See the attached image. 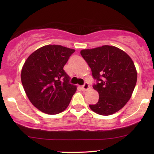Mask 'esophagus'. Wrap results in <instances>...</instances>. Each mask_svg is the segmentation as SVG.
<instances>
[{
	"label": "esophagus",
	"mask_w": 154,
	"mask_h": 154,
	"mask_svg": "<svg viewBox=\"0 0 154 154\" xmlns=\"http://www.w3.org/2000/svg\"><path fill=\"white\" fill-rule=\"evenodd\" d=\"M89 88H90L89 83H87V82H85L84 84L82 85V90L83 91H86V90H88V89H89Z\"/></svg>",
	"instance_id": "obj_1"
}]
</instances>
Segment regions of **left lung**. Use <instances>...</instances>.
<instances>
[{
	"mask_svg": "<svg viewBox=\"0 0 154 154\" xmlns=\"http://www.w3.org/2000/svg\"><path fill=\"white\" fill-rule=\"evenodd\" d=\"M81 55L92 70L96 80L93 88L99 94L98 103L90 105V109L102 116L120 110L136 85L137 72L132 60L122 49L110 45L83 49Z\"/></svg>",
	"mask_w": 154,
	"mask_h": 154,
	"instance_id": "8db88e82",
	"label": "left lung"
}]
</instances>
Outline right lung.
Listing matches in <instances>:
<instances>
[{"mask_svg": "<svg viewBox=\"0 0 154 154\" xmlns=\"http://www.w3.org/2000/svg\"><path fill=\"white\" fill-rule=\"evenodd\" d=\"M75 51L58 45L43 46L34 51L23 66L21 80L28 99L47 114L61 113L69 106L77 87L69 83L63 68Z\"/></svg>", "mask_w": 154, "mask_h": 154, "instance_id": "obj_1", "label": "right lung"}]
</instances>
